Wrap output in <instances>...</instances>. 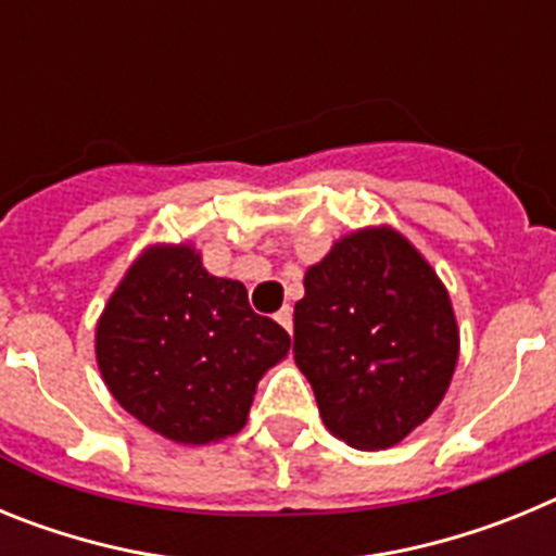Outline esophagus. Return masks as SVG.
Listing matches in <instances>:
<instances>
[{"mask_svg":"<svg viewBox=\"0 0 556 556\" xmlns=\"http://www.w3.org/2000/svg\"><path fill=\"white\" fill-rule=\"evenodd\" d=\"M275 320L281 323V326L287 328V331H292V308H289V306H283L281 312L275 314Z\"/></svg>","mask_w":556,"mask_h":556,"instance_id":"34e87169","label":"esophagus"}]
</instances>
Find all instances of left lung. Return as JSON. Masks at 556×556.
Listing matches in <instances>:
<instances>
[{"label": "left lung", "mask_w": 556, "mask_h": 556, "mask_svg": "<svg viewBox=\"0 0 556 556\" xmlns=\"http://www.w3.org/2000/svg\"><path fill=\"white\" fill-rule=\"evenodd\" d=\"M294 365L351 448L397 445L440 406L459 362L448 289L390 225L339 236L303 275Z\"/></svg>", "instance_id": "obj_1"}]
</instances>
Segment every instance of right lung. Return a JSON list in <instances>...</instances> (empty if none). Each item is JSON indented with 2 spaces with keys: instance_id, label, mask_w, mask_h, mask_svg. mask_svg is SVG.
Here are the masks:
<instances>
[{
  "instance_id": "1",
  "label": "right lung",
  "mask_w": 556,
  "mask_h": 556,
  "mask_svg": "<svg viewBox=\"0 0 556 556\" xmlns=\"http://www.w3.org/2000/svg\"><path fill=\"white\" fill-rule=\"evenodd\" d=\"M97 367L139 424L208 445L248 424L255 387L289 353V333L255 314L248 289L203 267L194 244H150L97 320Z\"/></svg>"
}]
</instances>
